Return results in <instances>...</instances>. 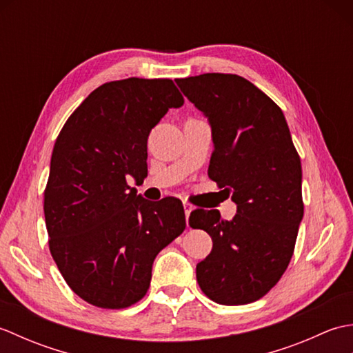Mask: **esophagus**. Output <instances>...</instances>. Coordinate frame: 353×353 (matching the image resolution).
Masks as SVG:
<instances>
[{
    "mask_svg": "<svg viewBox=\"0 0 353 353\" xmlns=\"http://www.w3.org/2000/svg\"><path fill=\"white\" fill-rule=\"evenodd\" d=\"M183 209H185V216H186V223H188L190 219V214L192 211V206L190 203H183Z\"/></svg>",
    "mask_w": 353,
    "mask_h": 353,
    "instance_id": "34e87169",
    "label": "esophagus"
}]
</instances>
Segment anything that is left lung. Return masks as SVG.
Returning a JSON list of instances; mask_svg holds the SVG:
<instances>
[{"mask_svg": "<svg viewBox=\"0 0 353 353\" xmlns=\"http://www.w3.org/2000/svg\"><path fill=\"white\" fill-rule=\"evenodd\" d=\"M208 117L214 152L208 174L236 203L230 221L196 209L190 226L212 238L197 264L201 291L221 305L258 301L287 270L303 219L302 165L281 108L236 74L177 79Z\"/></svg>", "mask_w": 353, "mask_h": 353, "instance_id": "1", "label": "left lung"}]
</instances>
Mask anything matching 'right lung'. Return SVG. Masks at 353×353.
I'll list each match as a JSON object with an SVG mask.
<instances>
[{"label": "right lung", "instance_id": "right-lung-1", "mask_svg": "<svg viewBox=\"0 0 353 353\" xmlns=\"http://www.w3.org/2000/svg\"><path fill=\"white\" fill-rule=\"evenodd\" d=\"M183 97L170 79L109 81L66 119L43 192L48 245L85 302L123 310L150 287L156 254L186 228L182 201L152 203L127 185L147 171V139Z\"/></svg>", "mask_w": 353, "mask_h": 353}]
</instances>
